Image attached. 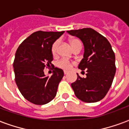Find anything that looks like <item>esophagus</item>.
Returning a JSON list of instances; mask_svg holds the SVG:
<instances>
[{
  "label": "esophagus",
  "instance_id": "1",
  "mask_svg": "<svg viewBox=\"0 0 129 129\" xmlns=\"http://www.w3.org/2000/svg\"><path fill=\"white\" fill-rule=\"evenodd\" d=\"M68 73V71H66V70H64V75H67Z\"/></svg>",
  "mask_w": 129,
  "mask_h": 129
}]
</instances>
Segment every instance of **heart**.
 Returning <instances> with one entry per match:
<instances>
[{
  "label": "heart",
  "mask_w": 129,
  "mask_h": 129,
  "mask_svg": "<svg viewBox=\"0 0 129 129\" xmlns=\"http://www.w3.org/2000/svg\"><path fill=\"white\" fill-rule=\"evenodd\" d=\"M70 43L71 45H72V48L73 46L78 43H80L79 41L78 40L75 39H71L70 40ZM59 40H56L53 43V44L52 45V48H51V52L53 55H56V53H57V50H58V47H59ZM56 66H58L60 68H62L63 70H70L71 67H72V63L68 60V59H60L59 61H57L56 63Z\"/></svg>",
  "instance_id": "1"
}]
</instances>
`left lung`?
Instances as JSON below:
<instances>
[{"mask_svg":"<svg viewBox=\"0 0 129 129\" xmlns=\"http://www.w3.org/2000/svg\"><path fill=\"white\" fill-rule=\"evenodd\" d=\"M80 39L84 46V58L78 68L86 69V77L77 74V79L71 84L76 97L84 102H99L110 89L116 72L115 56L106 38L92 28L67 31Z\"/></svg>","mask_w":129,"mask_h":129,"instance_id":"obj_1","label":"left lung"}]
</instances>
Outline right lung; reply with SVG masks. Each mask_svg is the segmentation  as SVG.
I'll list each match as a JSON object with an SVG mask.
<instances>
[{
  "label": "right lung",
  "mask_w": 129,
  "mask_h": 129,
  "mask_svg": "<svg viewBox=\"0 0 129 129\" xmlns=\"http://www.w3.org/2000/svg\"><path fill=\"white\" fill-rule=\"evenodd\" d=\"M62 32L37 31L21 43L16 52L14 61L15 81L18 90L27 101L37 105H43L55 97L63 71L52 66L53 56L51 48ZM53 67L51 77L45 76V67Z\"/></svg>",
  "instance_id": "right-lung-1"
}]
</instances>
